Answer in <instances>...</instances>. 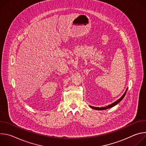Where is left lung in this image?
<instances>
[{"label":"left lung","mask_w":146,"mask_h":146,"mask_svg":"<svg viewBox=\"0 0 146 146\" xmlns=\"http://www.w3.org/2000/svg\"><path fill=\"white\" fill-rule=\"evenodd\" d=\"M127 90H128V89H127L125 92V93L123 94V95L118 100H117V101H115V102L113 103L112 104H111V105H109V106H108L103 107V108H96V107H94V106H90L92 109H95V110H106V109L111 108H112V107L115 106L116 105H117V104H118L121 100H122V99L124 98L125 95V94H126V92H127Z\"/></svg>","instance_id":"1"}]
</instances>
